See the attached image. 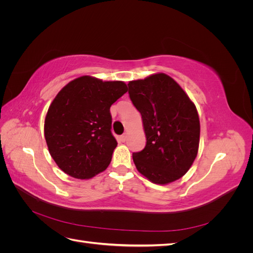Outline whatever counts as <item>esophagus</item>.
Masks as SVG:
<instances>
[{"mask_svg": "<svg viewBox=\"0 0 253 253\" xmlns=\"http://www.w3.org/2000/svg\"><path fill=\"white\" fill-rule=\"evenodd\" d=\"M126 137H127V136H126V134L121 135V136H120V140H121L122 142H125V141L126 140Z\"/></svg>", "mask_w": 253, "mask_h": 253, "instance_id": "esophagus-1", "label": "esophagus"}]
</instances>
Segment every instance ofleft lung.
<instances>
[{
    "instance_id": "8db88e82",
    "label": "left lung",
    "mask_w": 253,
    "mask_h": 253,
    "mask_svg": "<svg viewBox=\"0 0 253 253\" xmlns=\"http://www.w3.org/2000/svg\"><path fill=\"white\" fill-rule=\"evenodd\" d=\"M128 95L141 114L147 143L133 153L143 176L159 185L179 179L192 166L200 144V118L188 95L166 74L129 81Z\"/></svg>"
}]
</instances>
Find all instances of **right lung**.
I'll return each instance as SVG.
<instances>
[{"label":"right lung","mask_w":253,"mask_h":253,"mask_svg":"<svg viewBox=\"0 0 253 253\" xmlns=\"http://www.w3.org/2000/svg\"><path fill=\"white\" fill-rule=\"evenodd\" d=\"M126 90L122 81L82 76L59 91L45 117L44 135L64 173L87 179L109 167L117 147L110 108Z\"/></svg>","instance_id":"obj_1"}]
</instances>
